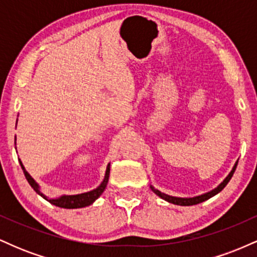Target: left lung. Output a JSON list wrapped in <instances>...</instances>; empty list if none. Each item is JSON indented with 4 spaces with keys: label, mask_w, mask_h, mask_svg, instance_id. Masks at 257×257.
Instances as JSON below:
<instances>
[{
    "label": "left lung",
    "mask_w": 257,
    "mask_h": 257,
    "mask_svg": "<svg viewBox=\"0 0 257 257\" xmlns=\"http://www.w3.org/2000/svg\"><path fill=\"white\" fill-rule=\"evenodd\" d=\"M237 164H238V163L234 164V167H233L232 172L229 173V175L227 176V178H226L225 180H223V182H221V184H220L219 186H217V187L215 188V190L210 191V192H208V193H205V194H202V196L194 197V198H178V197L168 196V194L162 193L161 191L155 190V188H153L152 186H151V190H152L153 192H155L156 194H157V196L161 197V198H163L164 200H167V202H169V203H173V204H176V205H185V206H186V205L198 204V203H202V202H204V200H206V199L211 198V197L215 196V194H217V193L220 192V191H222L223 188H225V186H226L227 184H228L229 180L232 179L233 174H234V172H235V168H237Z\"/></svg>",
    "instance_id": "8db88e82"
}]
</instances>
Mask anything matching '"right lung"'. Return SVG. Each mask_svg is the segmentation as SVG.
<instances>
[{"label": "right lung", "mask_w": 257, "mask_h": 257, "mask_svg": "<svg viewBox=\"0 0 257 257\" xmlns=\"http://www.w3.org/2000/svg\"><path fill=\"white\" fill-rule=\"evenodd\" d=\"M20 166H22V169H23V172H24L25 178H26V180H28V182L30 184L31 187L34 188V190L36 191V192L40 194L41 197H43V198L47 199V197L43 196V194L40 192L37 184L35 182V180L32 179L30 175H29V173L26 172L22 162H20ZM108 175H110V164H108L107 169H106V175H105L104 181H102L101 185H100L98 188H95V190L90 191V192H87V193L76 194V196H63L61 198H59V199H47V200H48L49 203H52L53 205H57V206H59V208H65V209L83 208V206L90 205L94 200L98 199L99 197L101 196V193L104 192L106 185H107V181H108Z\"/></svg>", "instance_id": "add662e5"}]
</instances>
